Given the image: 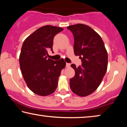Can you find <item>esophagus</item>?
I'll return each mask as SVG.
<instances>
[{
    "mask_svg": "<svg viewBox=\"0 0 127 127\" xmlns=\"http://www.w3.org/2000/svg\"><path fill=\"white\" fill-rule=\"evenodd\" d=\"M70 63H66V66L67 68H69V67H70Z\"/></svg>",
    "mask_w": 127,
    "mask_h": 127,
    "instance_id": "esophagus-1",
    "label": "esophagus"
}]
</instances>
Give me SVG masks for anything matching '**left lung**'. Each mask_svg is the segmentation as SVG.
<instances>
[{
	"instance_id": "1",
	"label": "left lung",
	"mask_w": 127,
	"mask_h": 127,
	"mask_svg": "<svg viewBox=\"0 0 127 127\" xmlns=\"http://www.w3.org/2000/svg\"><path fill=\"white\" fill-rule=\"evenodd\" d=\"M67 29L74 36V54L82 61L78 67L71 65L75 75L70 79V87L77 95L86 96L97 89L106 73L107 53L101 37L91 27L79 23Z\"/></svg>"
}]
</instances>
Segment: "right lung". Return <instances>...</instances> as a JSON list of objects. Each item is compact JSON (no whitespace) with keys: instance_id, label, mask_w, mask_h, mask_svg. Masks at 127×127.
Wrapping results in <instances>:
<instances>
[{"instance_id":"obj_1","label":"right lung","mask_w":127,"mask_h":127,"mask_svg":"<svg viewBox=\"0 0 127 127\" xmlns=\"http://www.w3.org/2000/svg\"><path fill=\"white\" fill-rule=\"evenodd\" d=\"M63 30L45 26L23 43L19 58L22 74L29 89L38 95L48 96L55 91L61 70L65 66L63 59L54 61L48 58V51H53L54 37Z\"/></svg>"}]
</instances>
